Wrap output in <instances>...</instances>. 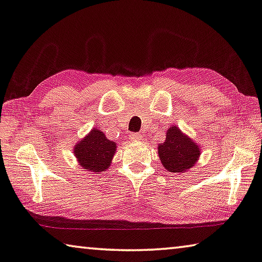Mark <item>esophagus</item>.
<instances>
[{"label": "esophagus", "mask_w": 262, "mask_h": 262, "mask_svg": "<svg viewBox=\"0 0 262 262\" xmlns=\"http://www.w3.org/2000/svg\"><path fill=\"white\" fill-rule=\"evenodd\" d=\"M132 140H140L141 139V135L140 134H134L131 136Z\"/></svg>", "instance_id": "1"}]
</instances>
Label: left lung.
<instances>
[{"label":"left lung","mask_w":262,"mask_h":262,"mask_svg":"<svg viewBox=\"0 0 262 262\" xmlns=\"http://www.w3.org/2000/svg\"><path fill=\"white\" fill-rule=\"evenodd\" d=\"M158 153L166 170L184 173L199 160L201 149L179 127L170 126L167 131L166 140L158 145Z\"/></svg>","instance_id":"1"}]
</instances>
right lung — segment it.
Masks as SVG:
<instances>
[{"label": "right lung", "mask_w": 262, "mask_h": 262, "mask_svg": "<svg viewBox=\"0 0 262 262\" xmlns=\"http://www.w3.org/2000/svg\"><path fill=\"white\" fill-rule=\"evenodd\" d=\"M117 144L109 140L98 128H93L89 134L75 145L73 151L79 165L88 171L96 174L108 169L115 156Z\"/></svg>", "instance_id": "obj_1"}]
</instances>
